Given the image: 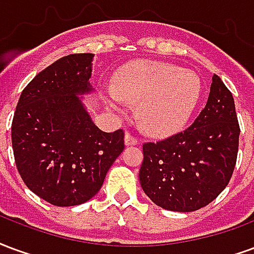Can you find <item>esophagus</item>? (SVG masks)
Masks as SVG:
<instances>
[{
  "label": "esophagus",
  "mask_w": 254,
  "mask_h": 254,
  "mask_svg": "<svg viewBox=\"0 0 254 254\" xmlns=\"http://www.w3.org/2000/svg\"><path fill=\"white\" fill-rule=\"evenodd\" d=\"M125 143L126 146H135V145H138V139L135 138V136H132L131 134H127L125 135Z\"/></svg>",
  "instance_id": "esophagus-1"
}]
</instances>
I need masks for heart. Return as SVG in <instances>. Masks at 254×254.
<instances>
[{"label":"heart","instance_id":"b5f03b06","mask_svg":"<svg viewBox=\"0 0 254 254\" xmlns=\"http://www.w3.org/2000/svg\"><path fill=\"white\" fill-rule=\"evenodd\" d=\"M201 92V81L193 71L164 62L139 61L116 73L107 103L115 111H123L125 101L138 104L142 128L154 136H169L190 122Z\"/></svg>","mask_w":254,"mask_h":254}]
</instances>
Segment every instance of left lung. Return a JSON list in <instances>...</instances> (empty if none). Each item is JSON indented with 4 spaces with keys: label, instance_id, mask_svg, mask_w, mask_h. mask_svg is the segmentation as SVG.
I'll use <instances>...</instances> for the list:
<instances>
[{
    "label": "left lung",
    "instance_id": "left-lung-1",
    "mask_svg": "<svg viewBox=\"0 0 254 254\" xmlns=\"http://www.w3.org/2000/svg\"><path fill=\"white\" fill-rule=\"evenodd\" d=\"M240 126L233 94L214 74L204 109L186 131L143 145L142 190L162 208L190 212L225 190L238 153Z\"/></svg>",
    "mask_w": 254,
    "mask_h": 254
}]
</instances>
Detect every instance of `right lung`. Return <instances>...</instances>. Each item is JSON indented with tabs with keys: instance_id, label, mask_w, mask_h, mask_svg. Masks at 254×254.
<instances>
[{
	"instance_id": "add662e5",
	"label": "right lung",
	"mask_w": 254,
	"mask_h": 254,
	"mask_svg": "<svg viewBox=\"0 0 254 254\" xmlns=\"http://www.w3.org/2000/svg\"><path fill=\"white\" fill-rule=\"evenodd\" d=\"M94 54H70L50 64L20 96L12 122L16 166L35 195L58 207L92 199L125 149V132H104L82 103L93 92Z\"/></svg>"
}]
</instances>
